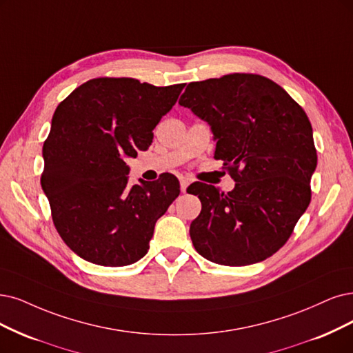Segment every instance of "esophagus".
Listing matches in <instances>:
<instances>
[{
  "instance_id": "1",
  "label": "esophagus",
  "mask_w": 353,
  "mask_h": 353,
  "mask_svg": "<svg viewBox=\"0 0 353 353\" xmlns=\"http://www.w3.org/2000/svg\"><path fill=\"white\" fill-rule=\"evenodd\" d=\"M189 185H190V180H189V179H186V177H181V179H180V190H181V192L185 193Z\"/></svg>"
}]
</instances>
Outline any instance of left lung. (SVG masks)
<instances>
[{"label": "left lung", "instance_id": "obj_1", "mask_svg": "<svg viewBox=\"0 0 353 353\" xmlns=\"http://www.w3.org/2000/svg\"><path fill=\"white\" fill-rule=\"evenodd\" d=\"M179 103L210 123L214 159L236 181L228 193L201 181L188 189L202 203L189 230L194 249L218 265L262 262L288 241L311 201L317 151L308 116L257 74L190 83Z\"/></svg>", "mask_w": 353, "mask_h": 353}]
</instances>
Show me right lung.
Returning a JSON list of instances; mask_svg holds the SVG:
<instances>
[{
	"mask_svg": "<svg viewBox=\"0 0 353 353\" xmlns=\"http://www.w3.org/2000/svg\"><path fill=\"white\" fill-rule=\"evenodd\" d=\"M183 88L100 77L58 104L41 185L61 239L87 262L116 268L147 254L157 219L179 196V180L164 173L129 188L125 160L148 150L152 129Z\"/></svg>",
	"mask_w": 353,
	"mask_h": 353,
	"instance_id": "obj_1",
	"label": "right lung"
}]
</instances>
